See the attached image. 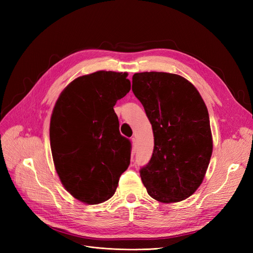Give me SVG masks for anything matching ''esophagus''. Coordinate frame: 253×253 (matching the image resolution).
<instances>
[{
    "label": "esophagus",
    "mask_w": 253,
    "mask_h": 253,
    "mask_svg": "<svg viewBox=\"0 0 253 253\" xmlns=\"http://www.w3.org/2000/svg\"><path fill=\"white\" fill-rule=\"evenodd\" d=\"M136 149H137V141H136V138H132V152H133V154L134 153L136 152Z\"/></svg>",
    "instance_id": "esophagus-1"
}]
</instances>
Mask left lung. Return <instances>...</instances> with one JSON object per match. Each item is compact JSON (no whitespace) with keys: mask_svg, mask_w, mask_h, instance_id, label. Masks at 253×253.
Here are the masks:
<instances>
[{"mask_svg":"<svg viewBox=\"0 0 253 253\" xmlns=\"http://www.w3.org/2000/svg\"><path fill=\"white\" fill-rule=\"evenodd\" d=\"M132 90L154 134V150L140 177L149 195L178 203L202 185L213 150L209 114L196 87L179 75L136 73Z\"/></svg>","mask_w":253,"mask_h":253,"instance_id":"left-lung-1","label":"left lung"}]
</instances>
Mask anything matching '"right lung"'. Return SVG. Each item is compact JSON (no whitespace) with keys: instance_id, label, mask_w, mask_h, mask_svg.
<instances>
[{"instance_id":"1","label":"right lung","mask_w":253,"mask_h":253,"mask_svg":"<svg viewBox=\"0 0 253 253\" xmlns=\"http://www.w3.org/2000/svg\"><path fill=\"white\" fill-rule=\"evenodd\" d=\"M127 73L98 71L62 90L49 126L53 165L67 192L97 205L117 189L129 165L131 142L119 133L114 105L131 89Z\"/></svg>"}]
</instances>
